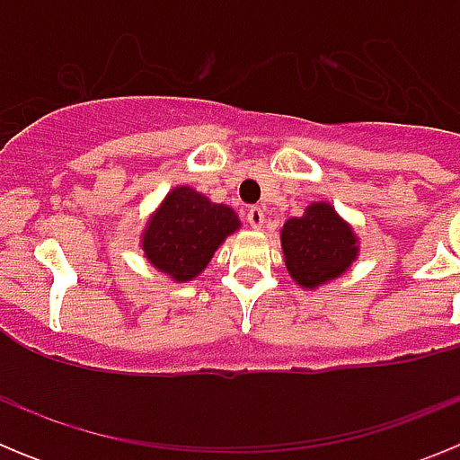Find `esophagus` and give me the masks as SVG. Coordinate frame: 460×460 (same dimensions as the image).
Listing matches in <instances>:
<instances>
[{
  "label": "esophagus",
  "instance_id": "obj_1",
  "mask_svg": "<svg viewBox=\"0 0 460 460\" xmlns=\"http://www.w3.org/2000/svg\"><path fill=\"white\" fill-rule=\"evenodd\" d=\"M265 211L260 209V207H251L249 211H246V221H249V226L253 227V230H260V227L265 226Z\"/></svg>",
  "mask_w": 460,
  "mask_h": 460
}]
</instances>
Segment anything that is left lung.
<instances>
[{
    "instance_id": "left-lung-1",
    "label": "left lung",
    "mask_w": 460,
    "mask_h": 460,
    "mask_svg": "<svg viewBox=\"0 0 460 460\" xmlns=\"http://www.w3.org/2000/svg\"><path fill=\"white\" fill-rule=\"evenodd\" d=\"M280 249L288 274L296 286L318 290L355 265L359 237L332 202L318 200L311 202L302 217L283 223Z\"/></svg>"
}]
</instances>
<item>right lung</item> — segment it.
<instances>
[{"label": "right lung", "instance_id": "obj_1", "mask_svg": "<svg viewBox=\"0 0 460 460\" xmlns=\"http://www.w3.org/2000/svg\"><path fill=\"white\" fill-rule=\"evenodd\" d=\"M242 227L233 207L211 202L190 186H174L140 233L145 260L174 283L198 279L230 234Z\"/></svg>", "mask_w": 460, "mask_h": 460}]
</instances>
